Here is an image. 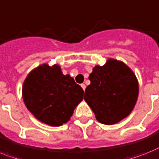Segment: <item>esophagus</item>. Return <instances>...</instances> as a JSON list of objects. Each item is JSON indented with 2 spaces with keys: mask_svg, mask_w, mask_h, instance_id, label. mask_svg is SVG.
<instances>
[{
  "mask_svg": "<svg viewBox=\"0 0 159 159\" xmlns=\"http://www.w3.org/2000/svg\"><path fill=\"white\" fill-rule=\"evenodd\" d=\"M81 86H82V88L83 89L84 91H85V90H86V85H85V84H81Z\"/></svg>",
  "mask_w": 159,
  "mask_h": 159,
  "instance_id": "1",
  "label": "esophagus"
}]
</instances>
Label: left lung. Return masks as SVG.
<instances>
[{
  "instance_id": "obj_1",
  "label": "left lung",
  "mask_w": 159,
  "mask_h": 159,
  "mask_svg": "<svg viewBox=\"0 0 159 159\" xmlns=\"http://www.w3.org/2000/svg\"><path fill=\"white\" fill-rule=\"evenodd\" d=\"M89 80L91 84L86 88L84 100L98 122L115 124L133 110L139 84L133 71L123 62L109 59L103 66L93 68Z\"/></svg>"
}]
</instances>
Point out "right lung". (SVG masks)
Segmentation results:
<instances>
[{"label":"right lung","instance_id":"obj_1","mask_svg":"<svg viewBox=\"0 0 159 159\" xmlns=\"http://www.w3.org/2000/svg\"><path fill=\"white\" fill-rule=\"evenodd\" d=\"M23 99L28 110L40 122L59 126L69 121L84 91L58 64H44L31 71L23 85Z\"/></svg>","mask_w":159,"mask_h":159}]
</instances>
